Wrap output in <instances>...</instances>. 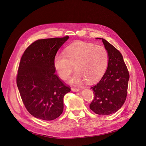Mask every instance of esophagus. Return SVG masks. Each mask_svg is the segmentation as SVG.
<instances>
[{"label":"esophagus","instance_id":"1","mask_svg":"<svg viewBox=\"0 0 146 146\" xmlns=\"http://www.w3.org/2000/svg\"><path fill=\"white\" fill-rule=\"evenodd\" d=\"M72 91L73 92H78L80 91V88H72Z\"/></svg>","mask_w":146,"mask_h":146}]
</instances>
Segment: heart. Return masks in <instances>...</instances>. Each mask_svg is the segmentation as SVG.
Returning a JSON list of instances; mask_svg holds the SVG:
<instances>
[{"instance_id":"obj_1","label":"heart","mask_w":146,"mask_h":146,"mask_svg":"<svg viewBox=\"0 0 146 146\" xmlns=\"http://www.w3.org/2000/svg\"><path fill=\"white\" fill-rule=\"evenodd\" d=\"M109 60L108 52L103 46L78 41L55 54L54 67L62 80H66L73 69L77 70L69 79L71 84L79 85L86 80L94 83L105 73Z\"/></svg>"}]
</instances>
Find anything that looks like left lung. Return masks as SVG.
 <instances>
[{
  "mask_svg": "<svg viewBox=\"0 0 146 146\" xmlns=\"http://www.w3.org/2000/svg\"><path fill=\"white\" fill-rule=\"evenodd\" d=\"M96 38L102 39L109 60L105 73L91 88L95 96L90 108L99 115H110L117 111L126 100L129 74L120 52L105 39Z\"/></svg>",
  "mask_w": 146,
  "mask_h": 146,
  "instance_id": "8db88e82",
  "label": "left lung"
}]
</instances>
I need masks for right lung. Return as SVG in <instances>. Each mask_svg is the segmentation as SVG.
I'll return each mask as SVG.
<instances>
[{"mask_svg":"<svg viewBox=\"0 0 146 146\" xmlns=\"http://www.w3.org/2000/svg\"><path fill=\"white\" fill-rule=\"evenodd\" d=\"M69 36L38 40L23 55L17 84L24 105L33 116L46 121L64 111V97L70 91L55 74L54 58Z\"/></svg>","mask_w":146,"mask_h":146,"instance_id":"1","label":"right lung"}]
</instances>
